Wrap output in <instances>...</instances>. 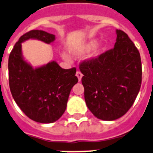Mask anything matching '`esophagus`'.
I'll use <instances>...</instances> for the list:
<instances>
[{
  "label": "esophagus",
  "mask_w": 153,
  "mask_h": 153,
  "mask_svg": "<svg viewBox=\"0 0 153 153\" xmlns=\"http://www.w3.org/2000/svg\"><path fill=\"white\" fill-rule=\"evenodd\" d=\"M76 76L77 78L79 79V81L80 82L81 80H82V74L80 72V71H77L76 72Z\"/></svg>",
  "instance_id": "1"
}]
</instances>
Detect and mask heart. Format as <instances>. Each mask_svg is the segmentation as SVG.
<instances>
[{
	"mask_svg": "<svg viewBox=\"0 0 153 153\" xmlns=\"http://www.w3.org/2000/svg\"><path fill=\"white\" fill-rule=\"evenodd\" d=\"M96 43H97V40L96 39H90V40H88L87 42H85L84 44H82L80 47L71 48V54L74 57H80V56H82V55L85 54L88 52H89L92 49L96 46ZM103 49H104V47L102 46V45L96 46V47L92 51V53L90 54L89 57L91 59H94L96 58V57H98L102 53ZM61 57L66 61H71V60L70 56L68 53H63L62 54H61Z\"/></svg>",
	"mask_w": 153,
	"mask_h": 153,
	"instance_id": "1",
	"label": "heart"
}]
</instances>
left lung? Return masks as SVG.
I'll return each mask as SVG.
<instances>
[{
    "instance_id": "1",
    "label": "left lung",
    "mask_w": 153,
    "mask_h": 153,
    "mask_svg": "<svg viewBox=\"0 0 153 153\" xmlns=\"http://www.w3.org/2000/svg\"><path fill=\"white\" fill-rule=\"evenodd\" d=\"M112 50L81 63L85 100L98 119L114 120L131 107L142 84V62L138 49L126 33L116 30Z\"/></svg>"
}]
</instances>
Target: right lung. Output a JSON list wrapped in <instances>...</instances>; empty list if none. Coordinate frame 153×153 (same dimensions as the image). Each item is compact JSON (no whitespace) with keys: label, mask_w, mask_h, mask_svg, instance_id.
Listing matches in <instances>:
<instances>
[{"label":"right lung","mask_w":153,"mask_h":153,"mask_svg":"<svg viewBox=\"0 0 153 153\" xmlns=\"http://www.w3.org/2000/svg\"><path fill=\"white\" fill-rule=\"evenodd\" d=\"M29 39L50 44L55 40V36L43 30H32L19 38L8 59L10 90L28 117L50 124L58 120L66 110L71 90L79 81L76 68L64 69L54 61L33 68L22 51V43Z\"/></svg>","instance_id":"add662e5"}]
</instances>
